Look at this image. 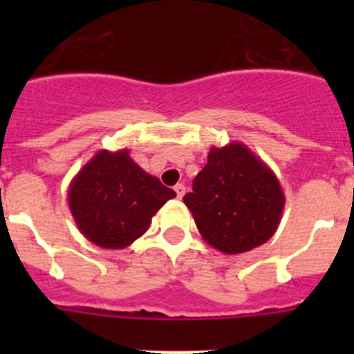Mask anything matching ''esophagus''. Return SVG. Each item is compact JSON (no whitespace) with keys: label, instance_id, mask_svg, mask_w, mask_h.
<instances>
[{"label":"esophagus","instance_id":"34e87169","mask_svg":"<svg viewBox=\"0 0 354 354\" xmlns=\"http://www.w3.org/2000/svg\"><path fill=\"white\" fill-rule=\"evenodd\" d=\"M174 189H175V195H177V198H183L184 193H186V186H184V184H177Z\"/></svg>","mask_w":354,"mask_h":354}]
</instances>
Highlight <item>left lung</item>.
Here are the masks:
<instances>
[{
  "label": "left lung",
  "instance_id": "obj_1",
  "mask_svg": "<svg viewBox=\"0 0 354 354\" xmlns=\"http://www.w3.org/2000/svg\"><path fill=\"white\" fill-rule=\"evenodd\" d=\"M183 200L205 243L227 255L271 239L286 205L274 171L241 142L212 147Z\"/></svg>",
  "mask_w": 354,
  "mask_h": 354
}]
</instances>
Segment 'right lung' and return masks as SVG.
Segmentation results:
<instances>
[{"instance_id": "obj_1", "label": "right lung", "mask_w": 354, "mask_h": 354, "mask_svg": "<svg viewBox=\"0 0 354 354\" xmlns=\"http://www.w3.org/2000/svg\"><path fill=\"white\" fill-rule=\"evenodd\" d=\"M131 159L129 150H99L71 180L67 202L80 232L106 250H122L142 237L152 216L174 198Z\"/></svg>"}]
</instances>
